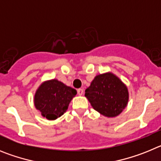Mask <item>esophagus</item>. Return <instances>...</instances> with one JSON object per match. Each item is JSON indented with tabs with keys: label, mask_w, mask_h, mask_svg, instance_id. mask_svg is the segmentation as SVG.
Wrapping results in <instances>:
<instances>
[{
	"label": "esophagus",
	"mask_w": 161,
	"mask_h": 161,
	"mask_svg": "<svg viewBox=\"0 0 161 161\" xmlns=\"http://www.w3.org/2000/svg\"><path fill=\"white\" fill-rule=\"evenodd\" d=\"M77 93H78V95H80V96H81V95L84 94V90L82 89H77Z\"/></svg>",
	"instance_id": "34e87169"
}]
</instances>
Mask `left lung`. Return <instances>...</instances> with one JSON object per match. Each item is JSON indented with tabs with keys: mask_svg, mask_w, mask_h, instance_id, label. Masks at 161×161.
Here are the masks:
<instances>
[{
	"mask_svg": "<svg viewBox=\"0 0 161 161\" xmlns=\"http://www.w3.org/2000/svg\"><path fill=\"white\" fill-rule=\"evenodd\" d=\"M85 95L93 109L106 117L119 115L128 102L127 88L112 73L97 76Z\"/></svg>",
	"mask_w": 161,
	"mask_h": 161,
	"instance_id": "1",
	"label": "left lung"
}]
</instances>
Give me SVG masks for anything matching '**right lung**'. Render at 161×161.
Returning <instances> with one entry per match:
<instances>
[{
	"instance_id": "1",
	"label": "right lung",
	"mask_w": 161,
	"mask_h": 161,
	"mask_svg": "<svg viewBox=\"0 0 161 161\" xmlns=\"http://www.w3.org/2000/svg\"><path fill=\"white\" fill-rule=\"evenodd\" d=\"M76 94V89L57 80H51L42 83L36 91L35 106L43 117L54 120L64 114Z\"/></svg>"
}]
</instances>
